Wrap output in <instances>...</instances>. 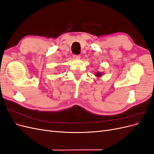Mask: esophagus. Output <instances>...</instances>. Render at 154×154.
Segmentation results:
<instances>
[{
  "mask_svg": "<svg viewBox=\"0 0 154 154\" xmlns=\"http://www.w3.org/2000/svg\"><path fill=\"white\" fill-rule=\"evenodd\" d=\"M73 58H74V59H76V60L79 59V58H80V55H76V54H74V55H73Z\"/></svg>",
  "mask_w": 154,
  "mask_h": 154,
  "instance_id": "1",
  "label": "esophagus"
}]
</instances>
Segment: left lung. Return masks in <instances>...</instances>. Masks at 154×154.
Returning <instances> with one entry per match:
<instances>
[{"label": "left lung", "mask_w": 154, "mask_h": 154, "mask_svg": "<svg viewBox=\"0 0 154 154\" xmlns=\"http://www.w3.org/2000/svg\"><path fill=\"white\" fill-rule=\"evenodd\" d=\"M103 72H97L96 73H95V76L96 77H97V78H100L101 76H103Z\"/></svg>", "instance_id": "obj_1"}]
</instances>
